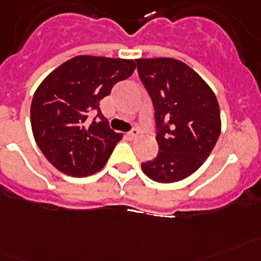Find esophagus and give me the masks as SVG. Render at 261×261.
<instances>
[{
	"instance_id": "esophagus-1",
	"label": "esophagus",
	"mask_w": 261,
	"mask_h": 261,
	"mask_svg": "<svg viewBox=\"0 0 261 261\" xmlns=\"http://www.w3.org/2000/svg\"><path fill=\"white\" fill-rule=\"evenodd\" d=\"M140 135V130L139 129H132V130H130V132H128V137L130 140H133V139H136V137H137V136Z\"/></svg>"
}]
</instances>
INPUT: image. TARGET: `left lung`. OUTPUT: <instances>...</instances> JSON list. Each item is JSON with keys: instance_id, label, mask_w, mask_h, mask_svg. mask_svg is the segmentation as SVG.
I'll list each match as a JSON object with an SVG mask.
<instances>
[{"instance_id": "obj_1", "label": "left lung", "mask_w": 261, "mask_h": 261, "mask_svg": "<svg viewBox=\"0 0 261 261\" xmlns=\"http://www.w3.org/2000/svg\"><path fill=\"white\" fill-rule=\"evenodd\" d=\"M137 70L154 108L159 153L141 164L157 182H176L195 173L221 132L220 108L210 85L174 58H137Z\"/></svg>"}]
</instances>
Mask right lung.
I'll use <instances>...</instances> for the list:
<instances>
[{"label":"right lung","mask_w":261,"mask_h":261,"mask_svg":"<svg viewBox=\"0 0 261 261\" xmlns=\"http://www.w3.org/2000/svg\"><path fill=\"white\" fill-rule=\"evenodd\" d=\"M135 69L133 60L76 56L40 84L32 100L30 124L38 148L58 171L87 177L104 167L122 135L109 128L100 101ZM94 111L100 121L88 126Z\"/></svg>","instance_id":"obj_1"}]
</instances>
